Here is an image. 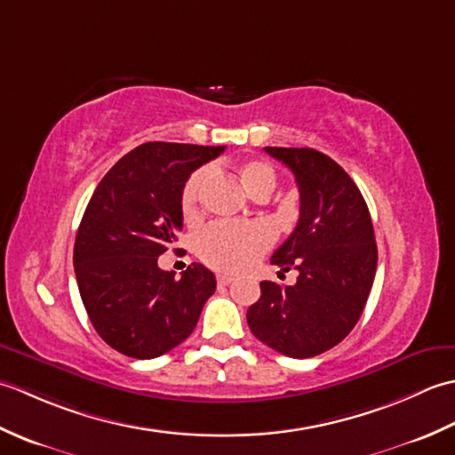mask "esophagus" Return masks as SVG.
Returning a JSON list of instances; mask_svg holds the SVG:
<instances>
[{
  "label": "esophagus",
  "instance_id": "obj_1",
  "mask_svg": "<svg viewBox=\"0 0 455 455\" xmlns=\"http://www.w3.org/2000/svg\"><path fill=\"white\" fill-rule=\"evenodd\" d=\"M233 275H227V274H219L217 275V282H219V285H228V283H233Z\"/></svg>",
  "mask_w": 455,
  "mask_h": 455
}]
</instances>
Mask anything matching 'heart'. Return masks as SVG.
Returning a JSON list of instances; mask_svg holds the SVG:
<instances>
[{
  "mask_svg": "<svg viewBox=\"0 0 455 455\" xmlns=\"http://www.w3.org/2000/svg\"><path fill=\"white\" fill-rule=\"evenodd\" d=\"M211 168L193 172L181 189V211L186 217H196L201 191L211 178ZM240 178L250 196L272 193L277 181L274 166L266 160H248L240 166ZM274 244V230L266 222H228L219 220L203 228L196 240L197 256L219 272H243L254 266Z\"/></svg>",
  "mask_w": 455,
  "mask_h": 455,
  "instance_id": "obj_1",
  "label": "heart"
}]
</instances>
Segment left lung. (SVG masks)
Here are the masks:
<instances>
[{
  "label": "left lung",
  "mask_w": 455,
  "mask_h": 455,
  "mask_svg": "<svg viewBox=\"0 0 455 455\" xmlns=\"http://www.w3.org/2000/svg\"><path fill=\"white\" fill-rule=\"evenodd\" d=\"M293 172L301 209L272 264L299 272L297 283L262 282L246 318L252 334L279 354L313 357L331 350L360 321L370 297L377 244L370 211L352 178L315 148L266 147Z\"/></svg>",
  "instance_id": "left-lung-1"
}]
</instances>
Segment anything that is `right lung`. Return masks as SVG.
Here are the masks:
<instances>
[{
  "instance_id": "obj_1",
  "label": "right lung",
  "mask_w": 455,
  "mask_h": 455,
  "mask_svg": "<svg viewBox=\"0 0 455 455\" xmlns=\"http://www.w3.org/2000/svg\"><path fill=\"white\" fill-rule=\"evenodd\" d=\"M225 147L147 142L115 164L95 188L74 244V269L95 331L115 350L150 360L197 326L217 279L191 264L181 277L158 256L183 227L181 189L191 172Z\"/></svg>"
}]
</instances>
